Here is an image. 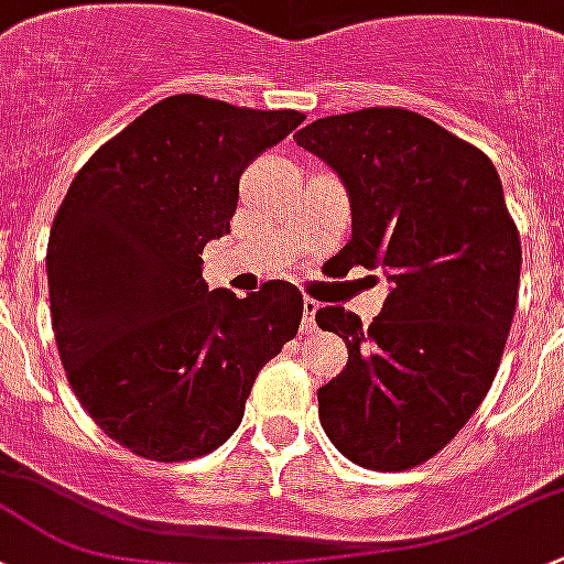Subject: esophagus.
<instances>
[{"label":"esophagus","mask_w":564,"mask_h":564,"mask_svg":"<svg viewBox=\"0 0 564 564\" xmlns=\"http://www.w3.org/2000/svg\"><path fill=\"white\" fill-rule=\"evenodd\" d=\"M316 311H318V302L305 297V302H302V332H305V335L316 332V322H313V318H316Z\"/></svg>","instance_id":"1"}]
</instances>
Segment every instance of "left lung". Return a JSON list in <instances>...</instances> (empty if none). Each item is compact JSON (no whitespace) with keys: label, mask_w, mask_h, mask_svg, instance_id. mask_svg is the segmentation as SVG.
Listing matches in <instances>:
<instances>
[{"label":"left lung","mask_w":564,"mask_h":564,"mask_svg":"<svg viewBox=\"0 0 564 564\" xmlns=\"http://www.w3.org/2000/svg\"><path fill=\"white\" fill-rule=\"evenodd\" d=\"M351 199L346 270H387L370 327L343 307L316 324L348 346L318 389V419L343 456L394 473L422 465L481 405L517 311L521 242L484 151L402 108L327 116L294 134Z\"/></svg>","instance_id":"obj_1"}]
</instances>
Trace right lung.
I'll use <instances>...</instances> for the list:
<instances>
[{"label": "right lung", "instance_id": "1", "mask_svg": "<svg viewBox=\"0 0 564 564\" xmlns=\"http://www.w3.org/2000/svg\"><path fill=\"white\" fill-rule=\"evenodd\" d=\"M302 121L175 94L83 164L53 218L47 292L64 372L99 430L142 459L221 446L259 370L297 335L300 289L207 292L203 248L229 232L242 170Z\"/></svg>", "mask_w": 564, "mask_h": 564}]
</instances>
